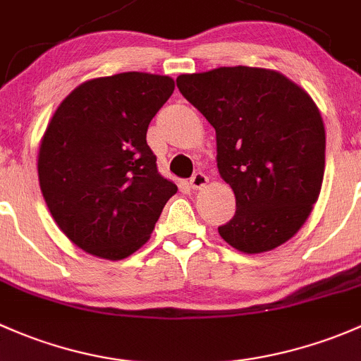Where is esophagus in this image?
Here are the masks:
<instances>
[{
    "label": "esophagus",
    "mask_w": 361,
    "mask_h": 361,
    "mask_svg": "<svg viewBox=\"0 0 361 361\" xmlns=\"http://www.w3.org/2000/svg\"><path fill=\"white\" fill-rule=\"evenodd\" d=\"M189 184H191L192 189H203L208 184V177L203 172H196L189 180Z\"/></svg>",
    "instance_id": "1"
}]
</instances>
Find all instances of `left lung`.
<instances>
[{"label":"left lung","mask_w":361,"mask_h":361,"mask_svg":"<svg viewBox=\"0 0 361 361\" xmlns=\"http://www.w3.org/2000/svg\"><path fill=\"white\" fill-rule=\"evenodd\" d=\"M177 88L215 128L217 169L236 198L219 226L243 254L280 247L302 228L322 191L325 126L306 90L264 68L180 74Z\"/></svg>","instance_id":"1"}]
</instances>
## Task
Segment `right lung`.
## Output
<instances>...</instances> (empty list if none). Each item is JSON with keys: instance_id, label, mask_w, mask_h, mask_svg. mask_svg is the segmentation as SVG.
<instances>
[{"instance_id": "right-lung-1", "label": "right lung", "mask_w": 361, "mask_h": 361, "mask_svg": "<svg viewBox=\"0 0 361 361\" xmlns=\"http://www.w3.org/2000/svg\"><path fill=\"white\" fill-rule=\"evenodd\" d=\"M173 88L170 76L137 71L95 78L51 116L38 153L39 188L54 221L81 250L107 261L132 255L177 192L146 140Z\"/></svg>"}]
</instances>
